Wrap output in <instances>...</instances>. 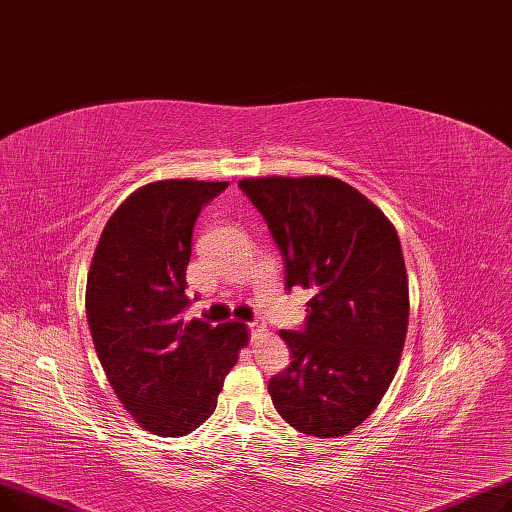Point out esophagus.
Returning <instances> with one entry per match:
<instances>
[{"mask_svg":"<svg viewBox=\"0 0 512 512\" xmlns=\"http://www.w3.org/2000/svg\"><path fill=\"white\" fill-rule=\"evenodd\" d=\"M248 329L254 333V331H262L264 327H262V323H258V321H252V323H248Z\"/></svg>","mask_w":512,"mask_h":512,"instance_id":"obj_1","label":"esophagus"}]
</instances>
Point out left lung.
Instances as JSON below:
<instances>
[{"label":"left lung","instance_id":"1","mask_svg":"<svg viewBox=\"0 0 512 512\" xmlns=\"http://www.w3.org/2000/svg\"><path fill=\"white\" fill-rule=\"evenodd\" d=\"M285 264V289H312L302 329L279 335L289 367L269 381L279 415L302 433L339 437L392 383L408 329L400 239L385 214L331 177L243 179Z\"/></svg>","mask_w":512,"mask_h":512}]
</instances>
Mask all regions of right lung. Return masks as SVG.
Instances as JSON below:
<instances>
[{
    "mask_svg": "<svg viewBox=\"0 0 512 512\" xmlns=\"http://www.w3.org/2000/svg\"><path fill=\"white\" fill-rule=\"evenodd\" d=\"M229 183L156 181L118 206L87 275L93 346L118 400L156 435L198 429L248 344L241 323L183 321L185 271L202 208Z\"/></svg>",
    "mask_w": 512,
    "mask_h": 512,
    "instance_id": "1",
    "label": "right lung"
}]
</instances>
